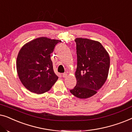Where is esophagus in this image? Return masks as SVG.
<instances>
[{
	"instance_id": "1",
	"label": "esophagus",
	"mask_w": 132,
	"mask_h": 132,
	"mask_svg": "<svg viewBox=\"0 0 132 132\" xmlns=\"http://www.w3.org/2000/svg\"><path fill=\"white\" fill-rule=\"evenodd\" d=\"M67 76V73H64L62 74V77H66Z\"/></svg>"
}]
</instances>
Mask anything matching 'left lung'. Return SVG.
Wrapping results in <instances>:
<instances>
[{"label": "left lung", "mask_w": 132, "mask_h": 132, "mask_svg": "<svg viewBox=\"0 0 132 132\" xmlns=\"http://www.w3.org/2000/svg\"><path fill=\"white\" fill-rule=\"evenodd\" d=\"M77 84L70 93L79 98H87L97 93L107 79L110 57L98 41L76 38Z\"/></svg>", "instance_id": "left-lung-1"}]
</instances>
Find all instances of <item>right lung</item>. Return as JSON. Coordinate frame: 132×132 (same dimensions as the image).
Listing matches in <instances>:
<instances>
[{"label":"right lung","mask_w":132,"mask_h":132,"mask_svg":"<svg viewBox=\"0 0 132 132\" xmlns=\"http://www.w3.org/2000/svg\"><path fill=\"white\" fill-rule=\"evenodd\" d=\"M61 41L46 37L35 39L23 46L17 58V71L23 85L40 94L49 91L58 77L54 73L50 55Z\"/></svg>","instance_id":"obj_1"}]
</instances>
